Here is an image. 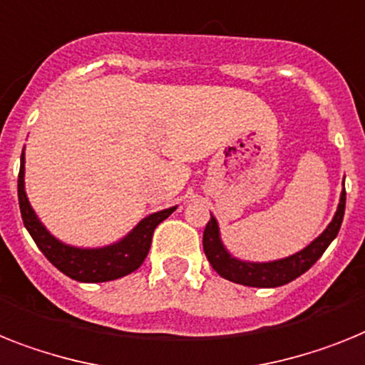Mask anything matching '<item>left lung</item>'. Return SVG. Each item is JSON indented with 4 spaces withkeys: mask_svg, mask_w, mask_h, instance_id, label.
<instances>
[{
    "mask_svg": "<svg viewBox=\"0 0 365 365\" xmlns=\"http://www.w3.org/2000/svg\"><path fill=\"white\" fill-rule=\"evenodd\" d=\"M345 213V189L339 198V206L336 215H334L332 222L327 226L323 234L315 241H312L304 250L293 254L289 258L278 259V262L269 263H250L241 262V259L232 258L226 249L220 243L219 237V226H217L215 217H211L210 222L204 230V252H206L207 262L211 263V267L219 272L220 277L226 278L235 284H243V286L250 287H278L284 286L287 282L295 280L301 274H304L308 269L314 265L317 259L323 256L334 237L338 235L341 220H344Z\"/></svg>",
    "mask_w": 365,
    "mask_h": 365,
    "instance_id": "obj_1",
    "label": "left lung"
}]
</instances>
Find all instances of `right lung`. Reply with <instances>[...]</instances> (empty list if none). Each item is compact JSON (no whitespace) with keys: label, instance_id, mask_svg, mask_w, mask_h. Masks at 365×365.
Returning <instances> with one entry per match:
<instances>
[{"label":"right lung","instance_id":"add662e5","mask_svg":"<svg viewBox=\"0 0 365 365\" xmlns=\"http://www.w3.org/2000/svg\"><path fill=\"white\" fill-rule=\"evenodd\" d=\"M24 152H21L20 174H18V202H20L21 220L27 232L31 234L36 247L42 250L46 258L66 277L78 282H107L122 278L137 271L148 256L152 235L159 222H163L176 207L152 213L143 219L124 240L103 249H76L61 243L42 226L36 219L35 211L26 197L24 189Z\"/></svg>","mask_w":365,"mask_h":365}]
</instances>
